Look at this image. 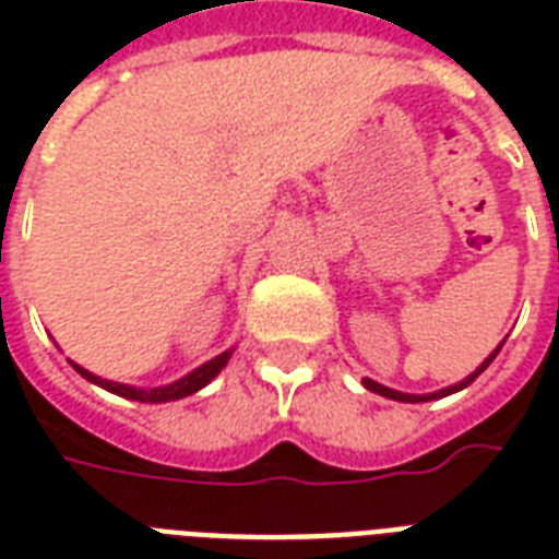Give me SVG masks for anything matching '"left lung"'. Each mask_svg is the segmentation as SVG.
<instances>
[{"label": "left lung", "mask_w": 559, "mask_h": 559, "mask_svg": "<svg viewBox=\"0 0 559 559\" xmlns=\"http://www.w3.org/2000/svg\"><path fill=\"white\" fill-rule=\"evenodd\" d=\"M502 345H504V342H502ZM502 345H499V348H502ZM499 348H496L493 354H490V357H487L485 362H481V366L476 368V371L469 373V377H464V380H461V382H455V385H450V389H441V391H435V394H403V391L385 389V385H380V382H373V380H362V382H366V389H368V391H373V394H382V397H389V400H400V403H426V400H438V397H447V394H452V391H461V389H467L469 382L476 380L478 373L485 371V368L490 366V362H493V359H496V354H499Z\"/></svg>", "instance_id": "left-lung-1"}]
</instances>
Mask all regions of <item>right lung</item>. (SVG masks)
I'll use <instances>...</instances> for the list:
<instances>
[{
	"label": "right lung",
	"instance_id": "1",
	"mask_svg": "<svg viewBox=\"0 0 559 559\" xmlns=\"http://www.w3.org/2000/svg\"><path fill=\"white\" fill-rule=\"evenodd\" d=\"M231 359V350H223L219 357H214L211 362H205V366H200L197 371L186 373L182 380L170 382V385H159V389H135V385H124V382H112V380H104V377H95L92 371H86V368L74 366V371L81 373V377H86L90 382H95V385H100V389L112 391V394H118V397H127V400H139V403H168V400H179V397H188V394H193V391H200L202 385H209L214 377H217L223 368H226V362Z\"/></svg>",
	"mask_w": 559,
	"mask_h": 559
}]
</instances>
